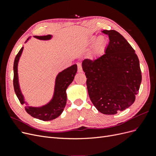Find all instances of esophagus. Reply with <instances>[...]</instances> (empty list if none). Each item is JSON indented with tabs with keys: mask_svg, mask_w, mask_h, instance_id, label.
<instances>
[{
	"mask_svg": "<svg viewBox=\"0 0 156 156\" xmlns=\"http://www.w3.org/2000/svg\"><path fill=\"white\" fill-rule=\"evenodd\" d=\"M77 71L78 72L80 73V72H82V67H81V65L80 64H77Z\"/></svg>",
	"mask_w": 156,
	"mask_h": 156,
	"instance_id": "34e87169",
	"label": "esophagus"
}]
</instances>
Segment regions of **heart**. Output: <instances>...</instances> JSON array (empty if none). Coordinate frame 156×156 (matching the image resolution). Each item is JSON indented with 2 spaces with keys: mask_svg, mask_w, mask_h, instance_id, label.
I'll list each match as a JSON object with an SVG mask.
<instances>
[{
  "mask_svg": "<svg viewBox=\"0 0 156 156\" xmlns=\"http://www.w3.org/2000/svg\"><path fill=\"white\" fill-rule=\"evenodd\" d=\"M96 36H92L89 40V43L90 44H93H93L91 52L92 57L93 58H96L101 55L103 53V52L104 51L107 45L106 39L103 36H100L98 37L96 40Z\"/></svg>",
  "mask_w": 156,
  "mask_h": 156,
  "instance_id": "1",
  "label": "heart"
}]
</instances>
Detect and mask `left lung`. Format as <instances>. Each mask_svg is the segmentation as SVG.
<instances>
[{
  "instance_id": "left-lung-1",
  "label": "left lung",
  "mask_w": 156,
  "mask_h": 156,
  "mask_svg": "<svg viewBox=\"0 0 156 156\" xmlns=\"http://www.w3.org/2000/svg\"><path fill=\"white\" fill-rule=\"evenodd\" d=\"M102 32L109 38L105 53L84 59L82 67L93 105L103 114L115 115L134 103L142 75L138 56L124 36L115 30Z\"/></svg>"
}]
</instances>
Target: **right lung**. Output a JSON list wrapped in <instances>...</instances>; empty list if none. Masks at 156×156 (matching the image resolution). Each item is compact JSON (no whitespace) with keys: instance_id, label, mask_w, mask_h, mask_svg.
Returning a JSON list of instances; mask_svg holds the SVG:
<instances>
[{"instance_id":"add662e5","label":"right lung","mask_w":156,"mask_h":156,"mask_svg":"<svg viewBox=\"0 0 156 156\" xmlns=\"http://www.w3.org/2000/svg\"><path fill=\"white\" fill-rule=\"evenodd\" d=\"M35 37L40 40H49L51 36H35ZM29 40V39H28ZM23 47H22L20 51L17 54L13 63V88L16 94L17 98L21 104L25 103L21 92L20 86L18 82V74H17V64L19 60L21 55ZM77 64H73L62 72L59 73L56 79L55 94L53 98L48 105L41 107H32L29 106H25V109L28 114L32 117L36 118L43 121H49L53 120L61 115L64 108L66 104L67 96L66 89L69 84L73 81L75 74L77 73Z\"/></svg>"}]
</instances>
